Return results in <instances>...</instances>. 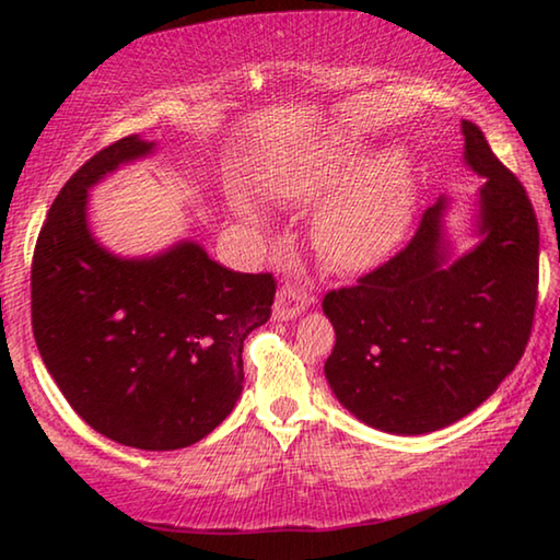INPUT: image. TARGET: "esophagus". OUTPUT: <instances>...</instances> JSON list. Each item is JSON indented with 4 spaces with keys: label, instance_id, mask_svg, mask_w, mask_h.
Instances as JSON below:
<instances>
[{
    "label": "esophagus",
    "instance_id": "34e87169",
    "mask_svg": "<svg viewBox=\"0 0 560 560\" xmlns=\"http://www.w3.org/2000/svg\"><path fill=\"white\" fill-rule=\"evenodd\" d=\"M308 303H311L308 293L301 287H296V283L287 281L277 293V303H273V318L289 320L293 316L303 314V311L308 308Z\"/></svg>",
    "mask_w": 560,
    "mask_h": 560
}]
</instances>
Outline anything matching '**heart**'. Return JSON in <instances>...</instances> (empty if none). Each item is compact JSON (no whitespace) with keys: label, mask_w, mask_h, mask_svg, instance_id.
<instances>
[{"label":"heart","mask_w":560,"mask_h":560,"mask_svg":"<svg viewBox=\"0 0 560 560\" xmlns=\"http://www.w3.org/2000/svg\"><path fill=\"white\" fill-rule=\"evenodd\" d=\"M358 163L353 150H336L324 165L289 179L283 189L293 197H311L326 185L343 177ZM254 214L252 205H242ZM410 214V187L405 165L397 158H385L368 165L318 222V240L326 257L343 269H358L375 261L400 236Z\"/></svg>","instance_id":"obj_1"}]
</instances>
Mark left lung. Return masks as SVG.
I'll list each match as a JSON object with an SVG mask.
<instances>
[{
	"label": "left lung",
	"instance_id": "left-lung-1",
	"mask_svg": "<svg viewBox=\"0 0 560 560\" xmlns=\"http://www.w3.org/2000/svg\"><path fill=\"white\" fill-rule=\"evenodd\" d=\"M464 160L485 177L481 242L447 261V200L422 212L395 257L324 296L336 328L326 377L375 430L424 434L487 400L524 355L538 299V222L524 185L464 120Z\"/></svg>",
	"mask_w": 560,
	"mask_h": 560
}]
</instances>
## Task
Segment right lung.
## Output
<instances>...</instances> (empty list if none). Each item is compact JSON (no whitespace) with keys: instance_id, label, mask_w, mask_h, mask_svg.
<instances>
[{"instance_id":"add662e5","label":"right lung","mask_w":560,"mask_h":560,"mask_svg":"<svg viewBox=\"0 0 560 560\" xmlns=\"http://www.w3.org/2000/svg\"><path fill=\"white\" fill-rule=\"evenodd\" d=\"M153 150L120 138L56 195L34 246L32 328L46 371L93 430L136 450L189 447L242 395L244 338L271 316V273H240L183 242L120 259L93 240L89 187Z\"/></svg>"}]
</instances>
